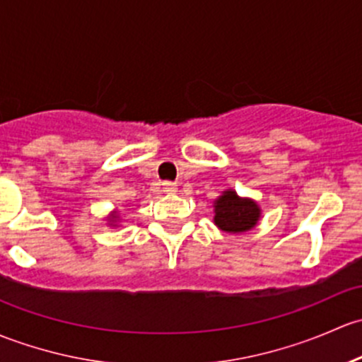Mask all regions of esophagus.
I'll use <instances>...</instances> for the list:
<instances>
[{
    "label": "esophagus",
    "instance_id": "1",
    "mask_svg": "<svg viewBox=\"0 0 362 362\" xmlns=\"http://www.w3.org/2000/svg\"><path fill=\"white\" fill-rule=\"evenodd\" d=\"M162 186H163V192H167V193H176L177 192V185H176V182L165 181Z\"/></svg>",
    "mask_w": 362,
    "mask_h": 362
}]
</instances>
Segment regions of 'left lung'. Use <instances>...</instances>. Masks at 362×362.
I'll return each instance as SVG.
<instances>
[{"label":"left lung","mask_w":362,"mask_h":362,"mask_svg":"<svg viewBox=\"0 0 362 362\" xmlns=\"http://www.w3.org/2000/svg\"><path fill=\"white\" fill-rule=\"evenodd\" d=\"M214 225L226 233H244L256 228L262 219V207L249 197L237 195L228 188L214 200Z\"/></svg>","instance_id":"1"}]
</instances>
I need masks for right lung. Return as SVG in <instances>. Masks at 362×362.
Instances as JSON below:
<instances>
[{"label":"right lung","instance_id":"add662e5","mask_svg":"<svg viewBox=\"0 0 362 362\" xmlns=\"http://www.w3.org/2000/svg\"><path fill=\"white\" fill-rule=\"evenodd\" d=\"M104 219H106V225H110V226H113V228H117V226L122 223L120 211H118V209H113V211H111L110 214H107Z\"/></svg>","mask_w":362,"mask_h":362}]
</instances>
